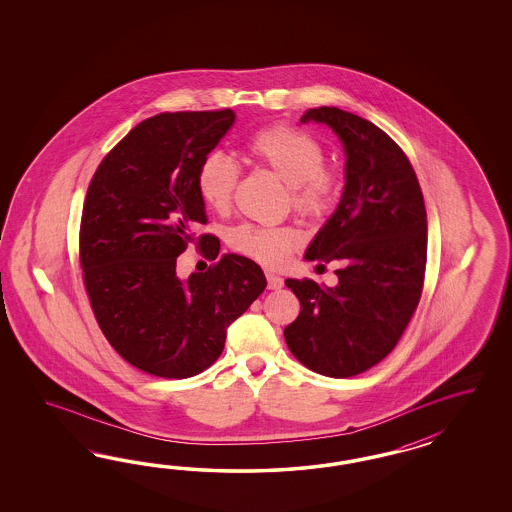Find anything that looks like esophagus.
<instances>
[{
    "label": "esophagus",
    "instance_id": "34e87169",
    "mask_svg": "<svg viewBox=\"0 0 512 512\" xmlns=\"http://www.w3.org/2000/svg\"><path fill=\"white\" fill-rule=\"evenodd\" d=\"M266 281H268V289H281L283 287V278H279L276 274H272V272H266Z\"/></svg>",
    "mask_w": 512,
    "mask_h": 512
}]
</instances>
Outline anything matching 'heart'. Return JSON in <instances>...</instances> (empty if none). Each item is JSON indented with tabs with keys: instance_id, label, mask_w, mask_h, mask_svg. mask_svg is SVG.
<instances>
[{
	"instance_id": "b5f03b06",
	"label": "heart",
	"mask_w": 512,
	"mask_h": 512,
	"mask_svg": "<svg viewBox=\"0 0 512 512\" xmlns=\"http://www.w3.org/2000/svg\"><path fill=\"white\" fill-rule=\"evenodd\" d=\"M249 157L274 172L289 186L291 206L310 221L325 219L338 202L341 178L325 167L323 146L291 125H270L251 135L246 144ZM240 171L231 157L219 152L206 155L197 172V189L202 201L216 212H227L234 199ZM231 248L268 268L289 263L302 248V233L291 227L240 225L231 233Z\"/></svg>"
}]
</instances>
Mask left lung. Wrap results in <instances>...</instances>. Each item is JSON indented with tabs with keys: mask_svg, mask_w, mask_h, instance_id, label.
Segmentation results:
<instances>
[{
	"mask_svg": "<svg viewBox=\"0 0 512 512\" xmlns=\"http://www.w3.org/2000/svg\"><path fill=\"white\" fill-rule=\"evenodd\" d=\"M300 122L332 127L347 155L340 204L306 251L308 261L340 268L336 287L285 279L300 313L283 336L311 372L353 377L387 357L419 306L424 197L407 155L377 125L336 107L310 109Z\"/></svg>",
	"mask_w": 512,
	"mask_h": 512,
	"instance_id": "8db88e82",
	"label": "left lung"
}]
</instances>
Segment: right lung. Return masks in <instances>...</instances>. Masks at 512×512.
Listing matches in <instances>:
<instances>
[{"label":"right lung","mask_w":512,"mask_h":512,"mask_svg":"<svg viewBox=\"0 0 512 512\" xmlns=\"http://www.w3.org/2000/svg\"><path fill=\"white\" fill-rule=\"evenodd\" d=\"M234 112H161L133 127L93 174L80 219V266L97 325L120 357L155 377L186 379L216 362L227 328L266 287L242 255H219L197 189L201 161ZM198 240L216 260L186 282L175 257Z\"/></svg>","instance_id":"1"}]
</instances>
